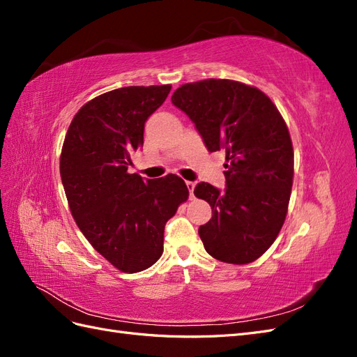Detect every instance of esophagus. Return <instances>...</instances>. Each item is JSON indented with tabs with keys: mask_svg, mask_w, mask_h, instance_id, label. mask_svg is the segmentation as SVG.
<instances>
[{
	"mask_svg": "<svg viewBox=\"0 0 357 357\" xmlns=\"http://www.w3.org/2000/svg\"><path fill=\"white\" fill-rule=\"evenodd\" d=\"M186 186L189 189V198L192 199L193 198V189H195V183H193V181H186Z\"/></svg>",
	"mask_w": 357,
	"mask_h": 357,
	"instance_id": "esophagus-1",
	"label": "esophagus"
}]
</instances>
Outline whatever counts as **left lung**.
Masks as SVG:
<instances>
[{
    "label": "left lung",
    "mask_w": 357,
    "mask_h": 357,
    "mask_svg": "<svg viewBox=\"0 0 357 357\" xmlns=\"http://www.w3.org/2000/svg\"><path fill=\"white\" fill-rule=\"evenodd\" d=\"M171 101L208 152H226V188L201 181L193 190L213 213L198 229L204 248L226 264L256 261L282 229L294 181V147L282 114L264 92L226 79L183 84Z\"/></svg>",
    "instance_id": "obj_1"
}]
</instances>
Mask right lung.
<instances>
[{
  "label": "right lung",
  "instance_id": "add662e5",
  "mask_svg": "<svg viewBox=\"0 0 357 357\" xmlns=\"http://www.w3.org/2000/svg\"><path fill=\"white\" fill-rule=\"evenodd\" d=\"M169 84L128 86L96 96L74 116L61 153L73 218L92 247L123 273L152 266L164 252L165 223L189 197L176 174H128L144 123Z\"/></svg>",
  "mask_w": 357,
  "mask_h": 357
}]
</instances>
